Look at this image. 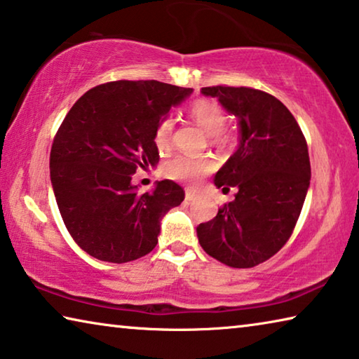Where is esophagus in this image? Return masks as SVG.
I'll return each instance as SVG.
<instances>
[{
  "mask_svg": "<svg viewBox=\"0 0 359 359\" xmlns=\"http://www.w3.org/2000/svg\"><path fill=\"white\" fill-rule=\"evenodd\" d=\"M196 197H197L196 192L191 191V189H186V201H187V202H192Z\"/></svg>",
  "mask_w": 359,
  "mask_h": 359,
  "instance_id": "34e87169",
  "label": "esophagus"
}]
</instances>
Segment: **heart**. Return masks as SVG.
Masks as SVG:
<instances>
[{
  "mask_svg": "<svg viewBox=\"0 0 359 359\" xmlns=\"http://www.w3.org/2000/svg\"><path fill=\"white\" fill-rule=\"evenodd\" d=\"M189 114L194 122L202 128L205 133L210 135L213 143L222 141V128L226 124L224 111L216 102L211 100H196L189 107ZM173 121L170 117H163L158 122L154 132V143L158 151H167L172 141ZM215 168V162L210 157H194V156H176L163 163L162 172L167 178L176 181H186V183H196L203 175L210 173Z\"/></svg>",
  "mask_w": 359,
  "mask_h": 359,
  "instance_id": "heart-1",
  "label": "heart"
}]
</instances>
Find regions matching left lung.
Listing matches in <instances>:
<instances>
[{
  "mask_svg": "<svg viewBox=\"0 0 359 359\" xmlns=\"http://www.w3.org/2000/svg\"><path fill=\"white\" fill-rule=\"evenodd\" d=\"M237 117L238 148L215 175L235 187V201L197 227L198 243L219 262L248 269L267 261L291 237L310 186V158L301 127L278 98L250 87H203Z\"/></svg>",
  "mask_w": 359,
  "mask_h": 359,
  "instance_id": "8db88e82",
  "label": "left lung"
}]
</instances>
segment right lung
Segmentation results:
<instances>
[{"mask_svg": "<svg viewBox=\"0 0 359 359\" xmlns=\"http://www.w3.org/2000/svg\"><path fill=\"white\" fill-rule=\"evenodd\" d=\"M191 93L158 81H114L87 90L65 116L50 183L65 226L87 255L122 264L156 248L161 221L184 191L163 180L140 194L132 175L158 162L156 127Z\"/></svg>", "mask_w": 359, "mask_h": 359, "instance_id": "right-lung-1", "label": "right lung"}]
</instances>
